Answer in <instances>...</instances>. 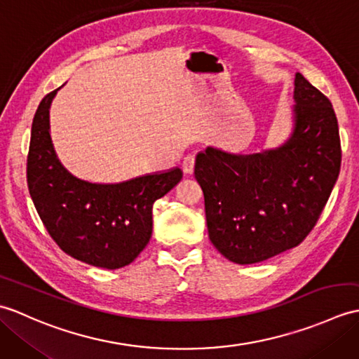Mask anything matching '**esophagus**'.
<instances>
[{"label": "esophagus", "mask_w": 359, "mask_h": 359, "mask_svg": "<svg viewBox=\"0 0 359 359\" xmlns=\"http://www.w3.org/2000/svg\"><path fill=\"white\" fill-rule=\"evenodd\" d=\"M194 165H196V157L189 154V156H187L184 158V163H182V168H184V171L187 174H191L194 171Z\"/></svg>", "instance_id": "esophagus-1"}]
</instances>
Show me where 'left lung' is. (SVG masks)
Segmentation results:
<instances>
[{
  "instance_id": "8db88e82",
  "label": "left lung",
  "mask_w": 359,
  "mask_h": 359,
  "mask_svg": "<svg viewBox=\"0 0 359 359\" xmlns=\"http://www.w3.org/2000/svg\"><path fill=\"white\" fill-rule=\"evenodd\" d=\"M294 100L284 147L251 156L207 148L196 157L210 241L228 261L256 264L299 245L337 184L342 152L330 100L301 74Z\"/></svg>"
}]
</instances>
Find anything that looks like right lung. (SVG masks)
Wrapping results in <instances>:
<instances>
[{
  "mask_svg": "<svg viewBox=\"0 0 359 359\" xmlns=\"http://www.w3.org/2000/svg\"><path fill=\"white\" fill-rule=\"evenodd\" d=\"M57 90L46 95L32 121L27 187L46 230L66 255L102 269L129 265L148 245L152 205L182 180L180 168L98 185L74 177L58 162L49 134V108Z\"/></svg>",
  "mask_w": 359,
  "mask_h": 359,
  "instance_id": "add662e5",
  "label": "right lung"
}]
</instances>
